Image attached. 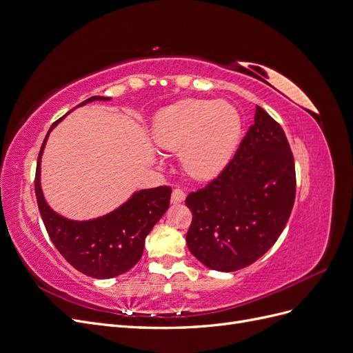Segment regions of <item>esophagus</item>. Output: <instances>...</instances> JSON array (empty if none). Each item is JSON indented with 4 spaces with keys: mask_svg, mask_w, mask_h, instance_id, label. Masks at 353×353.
<instances>
[{
    "mask_svg": "<svg viewBox=\"0 0 353 353\" xmlns=\"http://www.w3.org/2000/svg\"><path fill=\"white\" fill-rule=\"evenodd\" d=\"M185 200V193L181 188H175L172 191V196H170V203L178 205V203H183Z\"/></svg>",
    "mask_w": 353,
    "mask_h": 353,
    "instance_id": "esophagus-1",
    "label": "esophagus"
}]
</instances>
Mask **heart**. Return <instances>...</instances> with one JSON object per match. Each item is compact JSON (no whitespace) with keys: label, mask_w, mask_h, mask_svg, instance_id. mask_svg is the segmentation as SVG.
Segmentation results:
<instances>
[{"label":"heart","mask_w":353,"mask_h":353,"mask_svg":"<svg viewBox=\"0 0 353 353\" xmlns=\"http://www.w3.org/2000/svg\"><path fill=\"white\" fill-rule=\"evenodd\" d=\"M241 117L227 101L184 100L162 109L153 140L168 152H181L185 172L196 179L215 178L239 145Z\"/></svg>","instance_id":"obj_1"}]
</instances>
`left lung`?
<instances>
[{"mask_svg":"<svg viewBox=\"0 0 353 353\" xmlns=\"http://www.w3.org/2000/svg\"><path fill=\"white\" fill-rule=\"evenodd\" d=\"M296 196L294 159L283 128L259 105L236 156L216 179L190 193L187 245L208 268L252 265L279 240Z\"/></svg>","mask_w":353,"mask_h":353,"instance_id":"left-lung-1","label":"left lung"}]
</instances>
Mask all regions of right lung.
I'll list each match as a JSON object with an SVG mask.
<instances>
[{"label": "right lung", "instance_id": "add662e5", "mask_svg": "<svg viewBox=\"0 0 353 353\" xmlns=\"http://www.w3.org/2000/svg\"><path fill=\"white\" fill-rule=\"evenodd\" d=\"M97 100L108 101L110 99L94 95L77 108ZM63 117L51 125L38 156L35 194L41 218L52 244L74 270L92 279H113L130 271L141 259L145 237L168 210L172 190L162 185L135 191L117 209L88 221H73L59 215L48 206L42 194L41 157L50 132Z\"/></svg>", "mask_w": 353, "mask_h": 353}]
</instances>
